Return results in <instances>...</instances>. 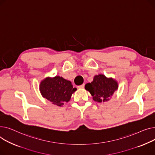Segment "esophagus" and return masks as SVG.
I'll return each mask as SVG.
<instances>
[{
  "mask_svg": "<svg viewBox=\"0 0 155 155\" xmlns=\"http://www.w3.org/2000/svg\"><path fill=\"white\" fill-rule=\"evenodd\" d=\"M84 86H85V84H83L82 85L78 86V88H80V89H83V88L84 87Z\"/></svg>",
  "mask_w": 155,
  "mask_h": 155,
  "instance_id": "1",
  "label": "esophagus"
}]
</instances>
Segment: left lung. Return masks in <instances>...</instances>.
I'll return each instance as SVG.
<instances>
[{
  "mask_svg": "<svg viewBox=\"0 0 155 155\" xmlns=\"http://www.w3.org/2000/svg\"><path fill=\"white\" fill-rule=\"evenodd\" d=\"M117 87L115 80L108 79L103 74L95 76L93 82L85 85V89L92 95L94 101L99 103L108 101Z\"/></svg>",
  "mask_w": 155,
  "mask_h": 155,
  "instance_id": "left-lung-1",
  "label": "left lung"
}]
</instances>
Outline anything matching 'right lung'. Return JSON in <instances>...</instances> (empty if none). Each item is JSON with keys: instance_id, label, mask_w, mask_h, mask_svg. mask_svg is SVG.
Returning <instances> with one entry per match:
<instances>
[{"instance_id": "add662e5", "label": "right lung", "mask_w": 155, "mask_h": 155, "mask_svg": "<svg viewBox=\"0 0 155 155\" xmlns=\"http://www.w3.org/2000/svg\"><path fill=\"white\" fill-rule=\"evenodd\" d=\"M76 89L72 86L71 81L59 76L45 78L40 84V91L42 96L49 100L52 104L59 106H62L65 102H68L72 94Z\"/></svg>"}]
</instances>
